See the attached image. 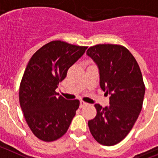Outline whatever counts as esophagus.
<instances>
[{
    "label": "esophagus",
    "instance_id": "esophagus-1",
    "mask_svg": "<svg viewBox=\"0 0 158 158\" xmlns=\"http://www.w3.org/2000/svg\"><path fill=\"white\" fill-rule=\"evenodd\" d=\"M86 105H87V102H83V101H82V100H81V101H80V106H80V108L83 107V106H86Z\"/></svg>",
    "mask_w": 158,
    "mask_h": 158
}]
</instances>
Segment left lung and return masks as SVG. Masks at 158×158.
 <instances>
[{"instance_id": "left-lung-1", "label": "left lung", "mask_w": 158, "mask_h": 158, "mask_svg": "<svg viewBox=\"0 0 158 158\" xmlns=\"http://www.w3.org/2000/svg\"><path fill=\"white\" fill-rule=\"evenodd\" d=\"M87 55L98 66L100 87L110 95V106L95 104V118L88 121L94 139L114 145L130 133L142 110L145 84L139 65L130 51L122 45L97 44Z\"/></svg>"}]
</instances>
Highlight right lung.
I'll list each match as a JSON object with an SVG mask.
<instances>
[{
	"label": "right lung",
	"mask_w": 158,
	"mask_h": 158,
	"mask_svg": "<svg viewBox=\"0 0 158 158\" xmlns=\"http://www.w3.org/2000/svg\"><path fill=\"white\" fill-rule=\"evenodd\" d=\"M87 48L54 40L41 47L30 59L20 82L19 100L28 127L39 139L53 142L69 128L79 101L58 97L56 89Z\"/></svg>",
	"instance_id": "add662e5"
}]
</instances>
